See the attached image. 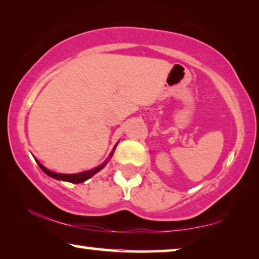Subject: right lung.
Here are the masks:
<instances>
[{"mask_svg":"<svg viewBox=\"0 0 259 259\" xmlns=\"http://www.w3.org/2000/svg\"><path fill=\"white\" fill-rule=\"evenodd\" d=\"M116 145H118V144H115V146L113 147V150H112L111 153H109L108 158L106 159V161L102 162V164H101L100 166H98V167H95V168H92V169H90V171H84V172H80V173H74V175H65V173H56V172L49 171V169L46 168L45 166L42 165L40 161H37L36 159H35V160H36L37 165L40 166V168L42 169V171H44L47 176L52 177V178L58 179V180H62V182H68V183H73V184H79V183L86 182L87 179L92 178V177H93V176L95 175V173H98L99 171H100V169H102V168L105 167L106 164H107V162L109 161V159L112 158L113 153H114Z\"/></svg>","mask_w":259,"mask_h":259,"instance_id":"1","label":"right lung"}]
</instances>
